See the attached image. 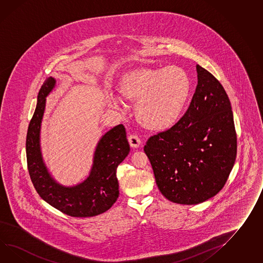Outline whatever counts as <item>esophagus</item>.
I'll list each match as a JSON object with an SVG mask.
<instances>
[{"label": "esophagus", "mask_w": 263, "mask_h": 263, "mask_svg": "<svg viewBox=\"0 0 263 263\" xmlns=\"http://www.w3.org/2000/svg\"><path fill=\"white\" fill-rule=\"evenodd\" d=\"M128 141L131 147H140L141 145V140L138 135H130L128 137Z\"/></svg>", "instance_id": "esophagus-1"}]
</instances>
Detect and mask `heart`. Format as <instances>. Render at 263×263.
<instances>
[{
  "label": "heart",
  "instance_id": "1",
  "mask_svg": "<svg viewBox=\"0 0 263 263\" xmlns=\"http://www.w3.org/2000/svg\"><path fill=\"white\" fill-rule=\"evenodd\" d=\"M191 89L190 77L179 66L137 69L126 74L119 86L123 98L138 102L136 116L141 125L156 131L173 125ZM108 102L116 108L122 105L117 97H110Z\"/></svg>",
  "mask_w": 263,
  "mask_h": 263
}]
</instances>
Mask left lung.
Here are the masks:
<instances>
[{"mask_svg": "<svg viewBox=\"0 0 263 263\" xmlns=\"http://www.w3.org/2000/svg\"><path fill=\"white\" fill-rule=\"evenodd\" d=\"M198 85L185 114L151 136L144 152L160 193L179 204H198L224 186L237 157L230 100L209 71L197 65Z\"/></svg>", "mask_w": 263, "mask_h": 263, "instance_id": "obj_1", "label": "left lung"}]
</instances>
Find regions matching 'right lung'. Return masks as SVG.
<instances>
[{"label": "right lung", "mask_w": 263, "mask_h": 263, "mask_svg": "<svg viewBox=\"0 0 263 263\" xmlns=\"http://www.w3.org/2000/svg\"><path fill=\"white\" fill-rule=\"evenodd\" d=\"M56 84L49 77L39 91L38 103L26 135V160L30 179L42 199L65 215L86 218L107 211L119 197L117 167L130 152L125 127L119 124L98 142L88 178L76 186L61 185L48 173L40 146L45 98Z\"/></svg>", "instance_id": "right-lung-1"}]
</instances>
